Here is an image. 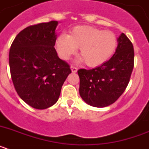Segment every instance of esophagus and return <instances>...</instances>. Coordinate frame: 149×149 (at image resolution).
Segmentation results:
<instances>
[{"mask_svg":"<svg viewBox=\"0 0 149 149\" xmlns=\"http://www.w3.org/2000/svg\"><path fill=\"white\" fill-rule=\"evenodd\" d=\"M71 69H72V72H77V67L73 66V65H72V66H71Z\"/></svg>","mask_w":149,"mask_h":149,"instance_id":"1","label":"esophagus"}]
</instances>
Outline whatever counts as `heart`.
Masks as SVG:
<instances>
[{
	"label": "heart",
	"mask_w": 149,
	"mask_h": 149,
	"mask_svg": "<svg viewBox=\"0 0 149 149\" xmlns=\"http://www.w3.org/2000/svg\"><path fill=\"white\" fill-rule=\"evenodd\" d=\"M118 39L111 30L93 26H76L68 35L61 34L56 39V48L63 60H68L79 48L81 60L89 67L102 65L116 49Z\"/></svg>",
	"instance_id": "b5f03b06"
}]
</instances>
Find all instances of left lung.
I'll use <instances>...</instances> for the list:
<instances>
[{"label":"left lung","instance_id":"1","mask_svg":"<svg viewBox=\"0 0 149 149\" xmlns=\"http://www.w3.org/2000/svg\"><path fill=\"white\" fill-rule=\"evenodd\" d=\"M134 64V46L127 36L122 33L115 54L108 61L93 69L81 68L77 71L81 97L95 107L113 104L127 86Z\"/></svg>","mask_w":149,"mask_h":149}]
</instances>
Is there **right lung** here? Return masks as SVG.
<instances>
[{"mask_svg":"<svg viewBox=\"0 0 149 149\" xmlns=\"http://www.w3.org/2000/svg\"><path fill=\"white\" fill-rule=\"evenodd\" d=\"M58 22L30 25L22 30L10 47L9 63L17 93L32 107L43 110L54 104L72 72L54 48Z\"/></svg>","mask_w":149,"mask_h":149,"instance_id":"add662e5","label":"right lung"}]
</instances>
